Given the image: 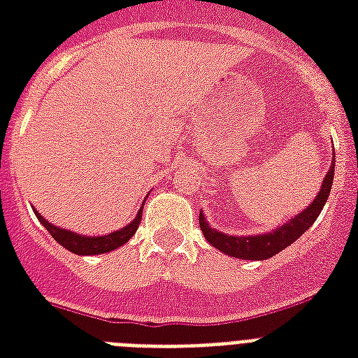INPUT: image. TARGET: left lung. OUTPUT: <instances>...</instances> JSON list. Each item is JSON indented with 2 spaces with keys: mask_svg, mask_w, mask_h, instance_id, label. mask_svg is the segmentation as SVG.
<instances>
[{
  "mask_svg": "<svg viewBox=\"0 0 358 358\" xmlns=\"http://www.w3.org/2000/svg\"><path fill=\"white\" fill-rule=\"evenodd\" d=\"M333 176H334V156H333V165L329 169V173L325 174L323 180L322 189L317 193L310 206L305 208V212H301L299 215H295L294 219H289L288 223L278 227L277 230H273L269 234H260V236H227L223 232H219L215 229H210L208 223L204 221V215H199V224L204 238L208 239V243H212L215 249L223 250L229 256L234 258H241V260H266L271 258L277 252L284 250L288 245H292L295 239H299L301 236L305 234L306 230L310 229L317 215L322 213L323 206L329 199L331 187H333Z\"/></svg>",
  "mask_w": 358,
  "mask_h": 358,
  "instance_id": "8db88e82",
  "label": "left lung"
}]
</instances>
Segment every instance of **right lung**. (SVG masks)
<instances>
[{
  "instance_id": "obj_1",
  "label": "right lung",
  "mask_w": 358,
  "mask_h": 358,
  "mask_svg": "<svg viewBox=\"0 0 358 358\" xmlns=\"http://www.w3.org/2000/svg\"><path fill=\"white\" fill-rule=\"evenodd\" d=\"M36 219L44 224V229L52 234V238L61 243L64 249H69L70 252H74V255H81V256H87V255H102V252H109V250H115L117 247H122L126 241H128L131 236L135 234V230L139 227L141 223V217H143V206L141 210L137 212L135 219L131 221L129 224H126L124 229L117 230V232H111L108 236H94V238H87V236H80V234H74V232H70V230H64V229H59L55 224H50L46 219L38 215V212H35Z\"/></svg>"
}]
</instances>
